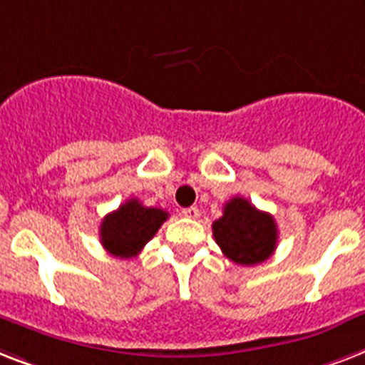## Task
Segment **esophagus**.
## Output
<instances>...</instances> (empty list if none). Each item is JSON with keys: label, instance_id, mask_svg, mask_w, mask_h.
Returning a JSON list of instances; mask_svg holds the SVG:
<instances>
[{"label": "esophagus", "instance_id": "34e87169", "mask_svg": "<svg viewBox=\"0 0 365 365\" xmlns=\"http://www.w3.org/2000/svg\"><path fill=\"white\" fill-rule=\"evenodd\" d=\"M180 213H182V217H186V219H197V217H200V209L192 205V207L182 209Z\"/></svg>", "mask_w": 365, "mask_h": 365}]
</instances>
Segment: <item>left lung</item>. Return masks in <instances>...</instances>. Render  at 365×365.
<instances>
[{
    "mask_svg": "<svg viewBox=\"0 0 365 365\" xmlns=\"http://www.w3.org/2000/svg\"><path fill=\"white\" fill-rule=\"evenodd\" d=\"M215 242L236 264H259L276 250L278 228L272 215L259 211L245 197L225 203L221 219L213 222Z\"/></svg>",
    "mask_w": 365,
    "mask_h": 365,
    "instance_id": "1",
    "label": "left lung"
}]
</instances>
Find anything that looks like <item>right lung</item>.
<instances>
[{"label":"right lung","instance_id":"1","mask_svg":"<svg viewBox=\"0 0 365 365\" xmlns=\"http://www.w3.org/2000/svg\"><path fill=\"white\" fill-rule=\"evenodd\" d=\"M168 217V211L146 207L137 197H131L103 219L101 244L112 255L131 259L154 238Z\"/></svg>","mask_w":365,"mask_h":365}]
</instances>
